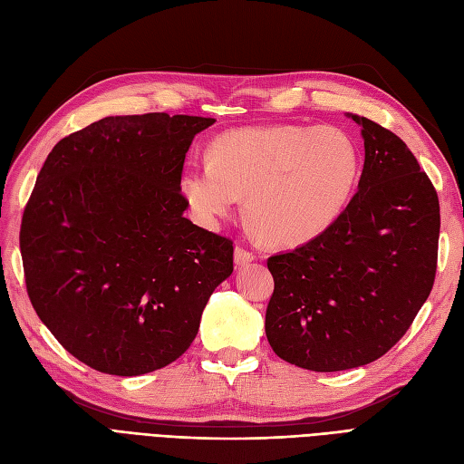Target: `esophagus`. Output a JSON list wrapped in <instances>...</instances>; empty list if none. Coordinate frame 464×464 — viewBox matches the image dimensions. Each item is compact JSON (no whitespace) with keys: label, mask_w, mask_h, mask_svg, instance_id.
<instances>
[{"label":"esophagus","mask_w":464,"mask_h":464,"mask_svg":"<svg viewBox=\"0 0 464 464\" xmlns=\"http://www.w3.org/2000/svg\"><path fill=\"white\" fill-rule=\"evenodd\" d=\"M256 259H257V256L254 254V251L246 249L244 246H236V249H234V261H236V265H247V263L256 261Z\"/></svg>","instance_id":"obj_1"}]
</instances>
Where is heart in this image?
Wrapping results in <instances>:
<instances>
[{"label":"heart","mask_w":464,"mask_h":464,"mask_svg":"<svg viewBox=\"0 0 464 464\" xmlns=\"http://www.w3.org/2000/svg\"><path fill=\"white\" fill-rule=\"evenodd\" d=\"M362 174L354 139L339 128L266 125L220 135L208 159H191L181 193L213 227L246 195L257 230L276 246H298L343 215Z\"/></svg>","instance_id":"heart-1"}]
</instances>
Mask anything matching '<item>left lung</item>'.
Listing matches in <instances>:
<instances>
[{"label":"left lung","instance_id":"left-lung-1","mask_svg":"<svg viewBox=\"0 0 464 464\" xmlns=\"http://www.w3.org/2000/svg\"><path fill=\"white\" fill-rule=\"evenodd\" d=\"M366 160L343 215L307 244L266 259L275 278L265 333L278 358L343 372L382 358L428 300L440 199L401 137L368 118Z\"/></svg>","mask_w":464,"mask_h":464}]
</instances>
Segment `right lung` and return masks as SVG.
Segmentation results:
<instances>
[{
	"instance_id": "add662e5",
	"label": "right lung",
	"mask_w": 464,
	"mask_h": 464,
	"mask_svg": "<svg viewBox=\"0 0 464 464\" xmlns=\"http://www.w3.org/2000/svg\"><path fill=\"white\" fill-rule=\"evenodd\" d=\"M213 118L110 116L52 149L24 205L21 257L40 321L89 368L141 375L193 343L234 242L184 217L181 172Z\"/></svg>"
}]
</instances>
